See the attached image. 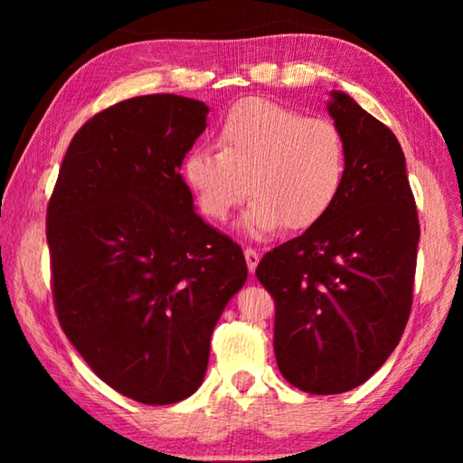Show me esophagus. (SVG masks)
<instances>
[{"label": "esophagus", "instance_id": "1", "mask_svg": "<svg viewBox=\"0 0 463 463\" xmlns=\"http://www.w3.org/2000/svg\"><path fill=\"white\" fill-rule=\"evenodd\" d=\"M260 260H261V253H257V250L250 247L245 249V261H247V268L250 273H255L257 265H260Z\"/></svg>", "mask_w": 463, "mask_h": 463}]
</instances>
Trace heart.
Instances as JSON below:
<instances>
[{"instance_id":"obj_1","label":"heart","mask_w":463,"mask_h":463,"mask_svg":"<svg viewBox=\"0 0 463 463\" xmlns=\"http://www.w3.org/2000/svg\"><path fill=\"white\" fill-rule=\"evenodd\" d=\"M218 148H192L184 179L213 222H224L249 192L239 226L253 239L279 226L312 229L339 200L347 179V145L336 124L273 101L232 106L221 122Z\"/></svg>"}]
</instances>
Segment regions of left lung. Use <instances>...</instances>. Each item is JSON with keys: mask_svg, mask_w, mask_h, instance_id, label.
<instances>
[{"mask_svg": "<svg viewBox=\"0 0 463 463\" xmlns=\"http://www.w3.org/2000/svg\"><path fill=\"white\" fill-rule=\"evenodd\" d=\"M326 108L347 145L339 200L255 271L276 302L279 372L310 394L362 386L396 349L412 307L420 237L394 132L345 91H331Z\"/></svg>", "mask_w": 463, "mask_h": 463, "instance_id": "obj_1", "label": "left lung"}]
</instances>
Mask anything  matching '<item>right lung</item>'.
<instances>
[{"mask_svg":"<svg viewBox=\"0 0 463 463\" xmlns=\"http://www.w3.org/2000/svg\"><path fill=\"white\" fill-rule=\"evenodd\" d=\"M206 114L174 93L109 106L77 130L46 210L62 331L143 404L200 388L214 326L247 281L242 249L195 214L179 174Z\"/></svg>","mask_w":463,"mask_h":463,"instance_id":"1","label":"right lung"}]
</instances>
